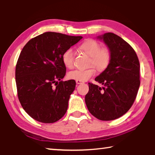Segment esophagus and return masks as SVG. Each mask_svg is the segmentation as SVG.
Returning <instances> with one entry per match:
<instances>
[{
    "label": "esophagus",
    "mask_w": 155,
    "mask_h": 155,
    "mask_svg": "<svg viewBox=\"0 0 155 155\" xmlns=\"http://www.w3.org/2000/svg\"><path fill=\"white\" fill-rule=\"evenodd\" d=\"M76 83H77V84H82V83H83V81H78V80H77V81H76Z\"/></svg>",
    "instance_id": "34e87169"
}]
</instances>
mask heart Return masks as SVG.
I'll list each match as a JSON object with an SVG mask.
<instances>
[{"label": "heart", "mask_w": 155, "mask_h": 155, "mask_svg": "<svg viewBox=\"0 0 155 155\" xmlns=\"http://www.w3.org/2000/svg\"><path fill=\"white\" fill-rule=\"evenodd\" d=\"M79 49L90 57L89 65L91 66L87 69H77L68 72V78L69 79L87 81L96 74V68L94 66L98 71L103 72L108 68L111 61V50L107 47H101V44L94 40L90 39L85 41L81 44ZM74 51L72 48L67 50L62 56V61L65 66L69 69L74 68Z\"/></svg>", "instance_id": "obj_1"}]
</instances>
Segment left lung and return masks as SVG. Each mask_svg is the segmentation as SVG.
Returning <instances> with one entry per match:
<instances>
[{
    "label": "left lung",
    "mask_w": 155,
    "mask_h": 155,
    "mask_svg": "<svg viewBox=\"0 0 155 155\" xmlns=\"http://www.w3.org/2000/svg\"><path fill=\"white\" fill-rule=\"evenodd\" d=\"M103 39L111 50V61L95 81L104 87L88 83L85 103L94 117L109 121L122 116L132 107L140 85V65L134 49L120 36L104 33Z\"/></svg>",
    "instance_id": "1"
}]
</instances>
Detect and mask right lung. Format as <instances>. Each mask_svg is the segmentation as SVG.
I'll list each match as a JSON object with an SVG mask.
<instances>
[{
  "label": "right lung",
  "instance_id": "obj_1",
  "mask_svg": "<svg viewBox=\"0 0 155 155\" xmlns=\"http://www.w3.org/2000/svg\"><path fill=\"white\" fill-rule=\"evenodd\" d=\"M82 38L46 32L31 39L22 48L15 66L18 97L34 120L54 123L66 113L76 82L61 81L66 72L62 56Z\"/></svg>",
  "mask_w": 155,
  "mask_h": 155
}]
</instances>
